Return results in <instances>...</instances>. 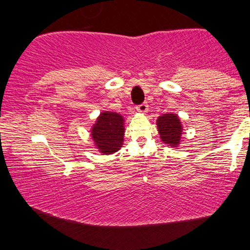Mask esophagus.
Masks as SVG:
<instances>
[{
    "label": "esophagus",
    "mask_w": 250,
    "mask_h": 250,
    "mask_svg": "<svg viewBox=\"0 0 250 250\" xmlns=\"http://www.w3.org/2000/svg\"><path fill=\"white\" fill-rule=\"evenodd\" d=\"M137 110L140 113H146L147 112V104L146 103H143L141 104H139L137 107Z\"/></svg>",
    "instance_id": "1"
}]
</instances>
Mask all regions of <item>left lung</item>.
<instances>
[{"label":"left lung","instance_id":"8db88e82","mask_svg":"<svg viewBox=\"0 0 250 250\" xmlns=\"http://www.w3.org/2000/svg\"><path fill=\"white\" fill-rule=\"evenodd\" d=\"M161 141L167 146L177 147L183 134V125L176 113H164L156 120Z\"/></svg>","mask_w":250,"mask_h":250}]
</instances>
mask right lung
Masks as SVG:
<instances>
[{"instance_id": "right-lung-1", "label": "right lung", "mask_w": 250, "mask_h": 250, "mask_svg": "<svg viewBox=\"0 0 250 250\" xmlns=\"http://www.w3.org/2000/svg\"><path fill=\"white\" fill-rule=\"evenodd\" d=\"M90 135L100 153H115L125 141V118L120 113L104 110L91 126Z\"/></svg>"}]
</instances>
